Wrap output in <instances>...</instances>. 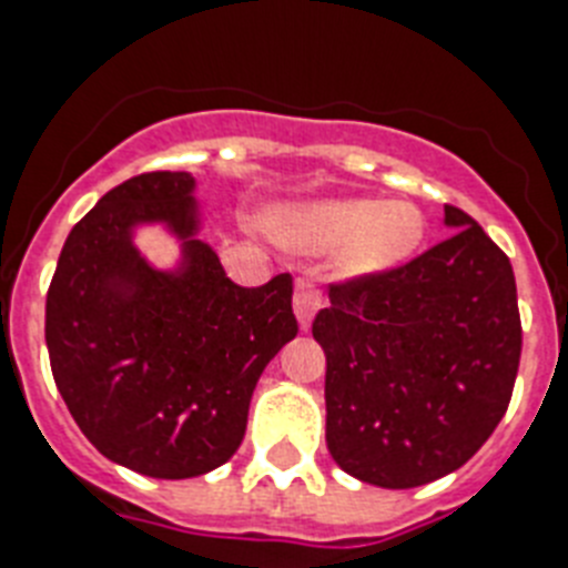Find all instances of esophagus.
I'll return each mask as SVG.
<instances>
[{
  "label": "esophagus",
  "instance_id": "34e87169",
  "mask_svg": "<svg viewBox=\"0 0 568 568\" xmlns=\"http://www.w3.org/2000/svg\"><path fill=\"white\" fill-rule=\"evenodd\" d=\"M320 308H323V294H320L312 283L300 280L297 291H294V314H297L303 332H308V325H312L314 314H317Z\"/></svg>",
  "mask_w": 568,
  "mask_h": 568
}]
</instances>
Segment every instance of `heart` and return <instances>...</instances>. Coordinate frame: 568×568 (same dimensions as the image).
Returning a JSON list of instances; mask_svg holds the SVG:
<instances>
[{"mask_svg": "<svg viewBox=\"0 0 568 568\" xmlns=\"http://www.w3.org/2000/svg\"><path fill=\"white\" fill-rule=\"evenodd\" d=\"M294 251H337L343 277H383L400 268L426 240V216L408 200H317L271 211L265 220Z\"/></svg>", "mask_w": 568, "mask_h": 568, "instance_id": "1", "label": "heart"}]
</instances>
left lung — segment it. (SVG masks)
<instances>
[{
    "label": "left lung",
    "mask_w": 568,
    "mask_h": 568,
    "mask_svg": "<svg viewBox=\"0 0 568 568\" xmlns=\"http://www.w3.org/2000/svg\"><path fill=\"white\" fill-rule=\"evenodd\" d=\"M452 236L383 277L328 288L325 443L343 471L414 489L475 457L509 408L520 312L509 256L446 205Z\"/></svg>",
    "instance_id": "left-lung-1"
}]
</instances>
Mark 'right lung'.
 I'll return each mask as SVG.
<instances>
[{"instance_id":"obj_1","label":"right lung","mask_w":568,"mask_h":568,"mask_svg":"<svg viewBox=\"0 0 568 568\" xmlns=\"http://www.w3.org/2000/svg\"><path fill=\"white\" fill-rule=\"evenodd\" d=\"M194 191L189 171L108 191L68 234L45 303L51 372L77 426L108 460L160 480L231 460L256 379L297 337L288 274L231 283L200 240ZM140 224L181 243L174 270L135 248Z\"/></svg>"}]
</instances>
